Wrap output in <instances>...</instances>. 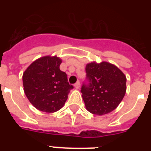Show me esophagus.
Returning a JSON list of instances; mask_svg holds the SVG:
<instances>
[{"mask_svg":"<svg viewBox=\"0 0 151 151\" xmlns=\"http://www.w3.org/2000/svg\"><path fill=\"white\" fill-rule=\"evenodd\" d=\"M74 87H75V88H77V89H78V88H80L81 83L79 82V81H78V82L76 83L75 85H74Z\"/></svg>","mask_w":151,"mask_h":151,"instance_id":"esophagus-1","label":"esophagus"}]
</instances>
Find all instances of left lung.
I'll use <instances>...</instances> for the list:
<instances>
[{
	"mask_svg": "<svg viewBox=\"0 0 151 151\" xmlns=\"http://www.w3.org/2000/svg\"><path fill=\"white\" fill-rule=\"evenodd\" d=\"M86 79L81 92L88 111L104 115L115 110L126 92V77L120 69L107 62H92L85 67Z\"/></svg>",
	"mask_w": 151,
	"mask_h": 151,
	"instance_id": "obj_1",
	"label": "left lung"
}]
</instances>
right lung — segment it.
<instances>
[{
    "mask_svg": "<svg viewBox=\"0 0 151 151\" xmlns=\"http://www.w3.org/2000/svg\"><path fill=\"white\" fill-rule=\"evenodd\" d=\"M62 59L56 55L43 56L29 65L22 75L27 99L37 110L54 113L60 110L73 88L65 72L60 70Z\"/></svg>",
    "mask_w": 151,
    "mask_h": 151,
    "instance_id": "add662e5",
    "label": "right lung"
}]
</instances>
